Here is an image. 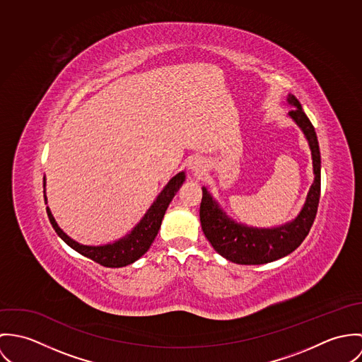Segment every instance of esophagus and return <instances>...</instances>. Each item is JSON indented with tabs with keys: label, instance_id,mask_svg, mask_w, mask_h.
Listing matches in <instances>:
<instances>
[{
	"label": "esophagus",
	"instance_id": "obj_1",
	"mask_svg": "<svg viewBox=\"0 0 362 362\" xmlns=\"http://www.w3.org/2000/svg\"><path fill=\"white\" fill-rule=\"evenodd\" d=\"M189 170L192 175H196V176H200L204 172H205V163L201 160V158H192L189 161L187 165Z\"/></svg>",
	"mask_w": 362,
	"mask_h": 362
}]
</instances>
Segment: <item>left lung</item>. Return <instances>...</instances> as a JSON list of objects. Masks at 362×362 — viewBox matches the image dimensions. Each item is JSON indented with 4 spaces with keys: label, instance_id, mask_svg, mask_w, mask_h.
<instances>
[{
    "label": "left lung",
    "instance_id": "obj_1",
    "mask_svg": "<svg viewBox=\"0 0 362 362\" xmlns=\"http://www.w3.org/2000/svg\"><path fill=\"white\" fill-rule=\"evenodd\" d=\"M287 104L293 107L287 115L300 127L310 146L314 169V182L294 219L274 228H255L236 222L214 199L208 187L202 186V232L218 254L235 264L261 265L288 255L307 238L317 215L321 196V153L317 133L293 94L287 95Z\"/></svg>",
    "mask_w": 362,
    "mask_h": 362
}]
</instances>
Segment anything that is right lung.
<instances>
[{
    "instance_id": "add662e5",
    "label": "right lung",
    "mask_w": 362,
    "mask_h": 362,
    "mask_svg": "<svg viewBox=\"0 0 362 362\" xmlns=\"http://www.w3.org/2000/svg\"><path fill=\"white\" fill-rule=\"evenodd\" d=\"M186 180L185 170L176 173L162 189L161 193L157 196V199L150 205L144 216L140 219V222L121 239L111 241L107 244L100 245H87L81 244L79 241L74 240L69 238L57 223L51 209L47 206V215L48 219L57 232V235L65 241L71 248L78 251L81 255L93 259L94 262H98L100 265L110 267V268H121L129 264H133L139 258H141L148 248L151 247L153 241L157 238L158 230L161 228L162 218L165 215V211L168 205L170 204L183 182ZM44 200L47 204L45 196V176H44Z\"/></svg>"
}]
</instances>
